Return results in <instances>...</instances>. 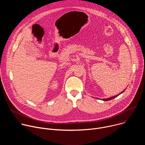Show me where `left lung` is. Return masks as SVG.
<instances>
[{"mask_svg":"<svg viewBox=\"0 0 145 145\" xmlns=\"http://www.w3.org/2000/svg\"><path fill=\"white\" fill-rule=\"evenodd\" d=\"M126 89H125L124 91H123V92H121L120 93H119V95H116V96H113V97H110V98H108V99H103V100H104V101H107V100H111V99H114V98H115V97H117L118 96H119L120 94H121V93H122L124 91H125Z\"/></svg>","mask_w":145,"mask_h":145,"instance_id":"left-lung-1","label":"left lung"}]
</instances>
